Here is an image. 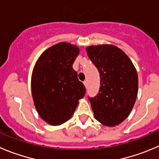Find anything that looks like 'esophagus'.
<instances>
[{"instance_id":"esophagus-1","label":"esophagus","mask_w":159,"mask_h":159,"mask_svg":"<svg viewBox=\"0 0 159 159\" xmlns=\"http://www.w3.org/2000/svg\"><path fill=\"white\" fill-rule=\"evenodd\" d=\"M83 83H84V86H85V88H87V86H88V82H87V81H84Z\"/></svg>"}]
</instances>
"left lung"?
I'll list each match as a JSON object with an SVG mask.
<instances>
[{
  "label": "left lung",
  "mask_w": 159,
  "mask_h": 159,
  "mask_svg": "<svg viewBox=\"0 0 159 159\" xmlns=\"http://www.w3.org/2000/svg\"><path fill=\"white\" fill-rule=\"evenodd\" d=\"M100 75L99 92L89 98L94 116L106 127H115L130 115L138 92V76L132 61L110 44L86 47Z\"/></svg>",
  "instance_id": "obj_1"
}]
</instances>
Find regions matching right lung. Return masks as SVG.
Masks as SVG:
<instances>
[{
  "instance_id": "add662e5",
  "label": "right lung",
  "mask_w": 159,
  "mask_h": 159,
  "mask_svg": "<svg viewBox=\"0 0 159 159\" xmlns=\"http://www.w3.org/2000/svg\"><path fill=\"white\" fill-rule=\"evenodd\" d=\"M79 47L61 42L49 47L34 66L31 89L39 116L52 126H59L71 118L85 87L73 69Z\"/></svg>"
}]
</instances>
